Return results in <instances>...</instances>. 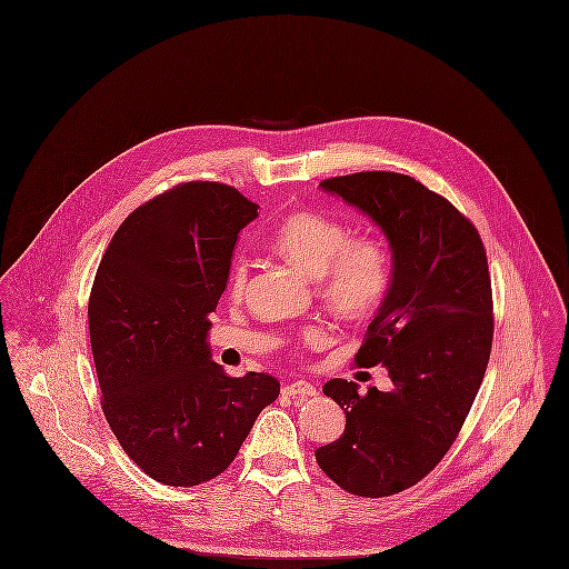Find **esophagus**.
Instances as JSON below:
<instances>
[{
	"label": "esophagus",
	"mask_w": 569,
	"mask_h": 569,
	"mask_svg": "<svg viewBox=\"0 0 569 569\" xmlns=\"http://www.w3.org/2000/svg\"><path fill=\"white\" fill-rule=\"evenodd\" d=\"M283 393L286 396H303V398H308V396H317V387L315 385H310L308 380H295V382H290V385H286L283 387Z\"/></svg>",
	"instance_id": "obj_1"
}]
</instances>
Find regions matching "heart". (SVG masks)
Wrapping results in <instances>:
<instances>
[{
  "label": "heart",
  "instance_id": "obj_1",
  "mask_svg": "<svg viewBox=\"0 0 569 569\" xmlns=\"http://www.w3.org/2000/svg\"><path fill=\"white\" fill-rule=\"evenodd\" d=\"M272 248L319 279L323 301L342 317H365L380 306L391 283L389 250L380 239L356 237L349 227L315 213L301 211L283 220L272 234ZM248 279L243 261L230 270V292L239 297Z\"/></svg>",
  "mask_w": 569,
  "mask_h": 569
}]
</instances>
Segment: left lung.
I'll list each match as a JSON object with an SVG mask.
<instances>
[{
  "label": "left lung",
  "instance_id": "1",
  "mask_svg": "<svg viewBox=\"0 0 569 569\" xmlns=\"http://www.w3.org/2000/svg\"><path fill=\"white\" fill-rule=\"evenodd\" d=\"M380 228L391 250V283L356 353L382 365L391 391L342 378L323 393L345 411L337 442L317 461L342 490L389 497L427 477L451 445L483 380L492 345L488 261L475 227L409 176L362 171L321 182Z\"/></svg>",
  "mask_w": 569,
  "mask_h": 569
}]
</instances>
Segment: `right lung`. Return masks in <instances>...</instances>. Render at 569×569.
<instances>
[{
    "mask_svg": "<svg viewBox=\"0 0 569 569\" xmlns=\"http://www.w3.org/2000/svg\"><path fill=\"white\" fill-rule=\"evenodd\" d=\"M257 204L218 182H187L116 230L90 297V342L116 440L151 479L198 486L224 472L279 382L230 378L211 353L239 230Z\"/></svg>",
    "mask_w": 569,
    "mask_h": 569,
    "instance_id": "add662e5",
    "label": "right lung"
}]
</instances>
